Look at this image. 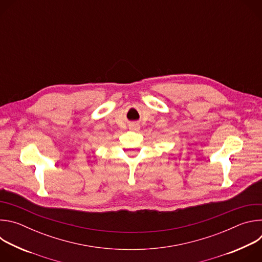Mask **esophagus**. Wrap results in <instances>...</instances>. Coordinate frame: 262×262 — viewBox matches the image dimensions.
<instances>
[{"mask_svg":"<svg viewBox=\"0 0 262 262\" xmlns=\"http://www.w3.org/2000/svg\"><path fill=\"white\" fill-rule=\"evenodd\" d=\"M139 128H140V125L138 123L129 124V129H132V130H139Z\"/></svg>","mask_w":262,"mask_h":262,"instance_id":"obj_1","label":"esophagus"}]
</instances>
